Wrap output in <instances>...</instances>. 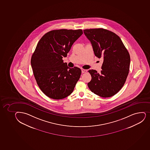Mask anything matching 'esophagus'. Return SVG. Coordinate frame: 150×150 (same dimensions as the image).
<instances>
[{
    "mask_svg": "<svg viewBox=\"0 0 150 150\" xmlns=\"http://www.w3.org/2000/svg\"><path fill=\"white\" fill-rule=\"evenodd\" d=\"M82 72L83 73L87 72V70L86 69H82Z\"/></svg>",
    "mask_w": 150,
    "mask_h": 150,
    "instance_id": "34e87169",
    "label": "esophagus"
}]
</instances>
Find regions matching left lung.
Wrapping results in <instances>:
<instances>
[{
	"label": "left lung",
	"mask_w": 150,
	"mask_h": 150,
	"mask_svg": "<svg viewBox=\"0 0 150 150\" xmlns=\"http://www.w3.org/2000/svg\"><path fill=\"white\" fill-rule=\"evenodd\" d=\"M91 42L94 54L103 59L102 70H89L91 81L88 83L93 93L102 97L114 96L122 88L129 71L130 57L119 36L102 28L83 30Z\"/></svg>",
	"instance_id": "1"
}]
</instances>
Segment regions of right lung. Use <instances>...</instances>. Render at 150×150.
Here are the masks:
<instances>
[{"instance_id": "1", "label": "right lung", "mask_w": 150, "mask_h": 150, "mask_svg": "<svg viewBox=\"0 0 150 150\" xmlns=\"http://www.w3.org/2000/svg\"><path fill=\"white\" fill-rule=\"evenodd\" d=\"M83 30H53L44 34L37 44L31 59L33 73L40 90L48 97L62 99L72 93L81 70L70 68L63 62L72 45Z\"/></svg>"}]
</instances>
